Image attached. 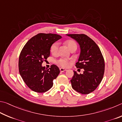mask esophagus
Returning <instances> with one entry per match:
<instances>
[{"mask_svg":"<svg viewBox=\"0 0 122 122\" xmlns=\"http://www.w3.org/2000/svg\"><path fill=\"white\" fill-rule=\"evenodd\" d=\"M60 70V71L61 72H64V71H66V69H63V68H61V69H59Z\"/></svg>","mask_w":122,"mask_h":122,"instance_id":"esophagus-1","label":"esophagus"}]
</instances>
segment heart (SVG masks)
<instances>
[{
	"label": "heart",
	"mask_w": 122,
	"mask_h": 122,
	"mask_svg": "<svg viewBox=\"0 0 122 122\" xmlns=\"http://www.w3.org/2000/svg\"><path fill=\"white\" fill-rule=\"evenodd\" d=\"M66 44L68 48H69L70 50H73L74 49L77 48V44L73 40H68L66 42ZM59 49V43L58 42H55L51 45L50 47V51L51 52L53 55L57 54L58 51ZM56 63L58 65H59V66H61L63 68H67L69 67L71 64V63L69 61V60H68L66 58H61L57 60L56 61Z\"/></svg>",
	"instance_id": "1"
}]
</instances>
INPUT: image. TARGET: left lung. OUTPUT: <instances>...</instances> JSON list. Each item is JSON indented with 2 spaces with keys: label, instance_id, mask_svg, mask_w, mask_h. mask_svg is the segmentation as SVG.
Returning <instances> with one entry per match:
<instances>
[{
  "label": "left lung",
  "instance_id": "8db88e82",
  "mask_svg": "<svg viewBox=\"0 0 122 122\" xmlns=\"http://www.w3.org/2000/svg\"><path fill=\"white\" fill-rule=\"evenodd\" d=\"M80 45L81 52L76 66L84 69L83 74L74 71L71 80L73 89L82 94H88L96 89L103 79L105 64L97 45L85 34H67Z\"/></svg>",
  "mask_w": 122,
  "mask_h": 122
}]
</instances>
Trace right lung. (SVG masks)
I'll return each mask as SVG.
<instances>
[{"label":"right lung","instance_id":"right-lung-1","mask_svg":"<svg viewBox=\"0 0 122 122\" xmlns=\"http://www.w3.org/2000/svg\"><path fill=\"white\" fill-rule=\"evenodd\" d=\"M61 36L55 34L40 33L31 38L23 46L19 59V70L23 81L35 92L44 93L53 86V80L60 73L52 65L49 69L42 64L50 54V47Z\"/></svg>","mask_w":122,"mask_h":122}]
</instances>
